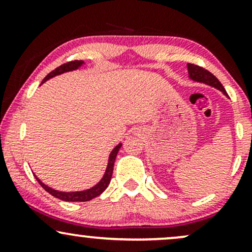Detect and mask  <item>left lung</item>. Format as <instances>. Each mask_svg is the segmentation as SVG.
I'll return each instance as SVG.
<instances>
[{"mask_svg":"<svg viewBox=\"0 0 252 252\" xmlns=\"http://www.w3.org/2000/svg\"><path fill=\"white\" fill-rule=\"evenodd\" d=\"M187 68H189V77L192 78L193 80H196V82H201L205 84H209L211 86H215L218 90L224 92L225 94L226 91H225L224 86L221 85V83L217 79L216 76H213L210 71H207L206 68L201 67V66L195 65V63H187Z\"/></svg>","mask_w":252,"mask_h":252,"instance_id":"left-lung-1","label":"left lung"}]
</instances>
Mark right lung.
I'll return each mask as SVG.
<instances>
[{
    "label": "right lung",
    "mask_w": 252,
    "mask_h": 252,
    "mask_svg": "<svg viewBox=\"0 0 252 252\" xmlns=\"http://www.w3.org/2000/svg\"><path fill=\"white\" fill-rule=\"evenodd\" d=\"M82 63H83L82 60H73V62H68V63H63V65H60L59 67H57L56 70L52 71L51 73H48L47 76L45 77V79L42 80V83H45L46 80L50 79V78H52V77L57 76V74H62V73H63V72L76 70V68L79 67ZM121 146H122V144L120 143L118 146L115 147V149L112 150L111 154H110L108 168H106V172H105V174H104L102 180L98 182L96 186L92 187V189H90L83 190V192H68V193L67 192H59V190L50 189L48 186L43 185L42 182L36 178V176L35 178H36L37 182L41 185V187L46 190V192H48L51 195L60 199V200H63V201H89V200H91V199L96 198V196H98L99 194H102L104 190L106 189V187L109 186L110 180H111V176H112V170H114L115 160H116L117 153H118V150H120Z\"/></svg>",
    "instance_id": "right-lung-1"
}]
</instances>
